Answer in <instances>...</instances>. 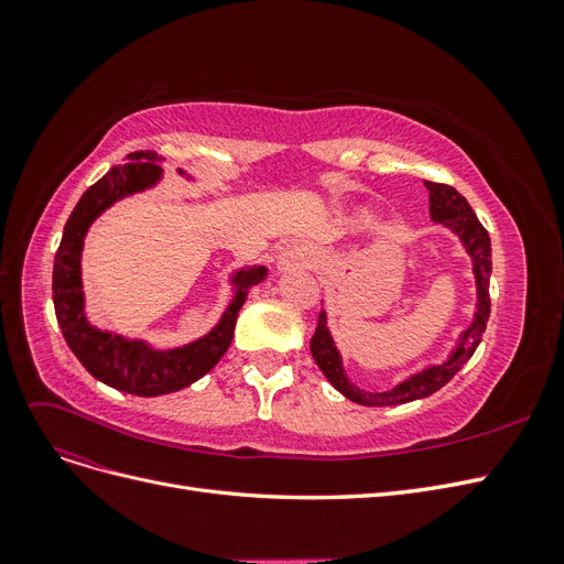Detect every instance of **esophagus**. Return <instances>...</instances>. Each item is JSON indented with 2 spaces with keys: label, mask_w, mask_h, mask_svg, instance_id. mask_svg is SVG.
<instances>
[{
  "label": "esophagus",
  "mask_w": 564,
  "mask_h": 564,
  "mask_svg": "<svg viewBox=\"0 0 564 564\" xmlns=\"http://www.w3.org/2000/svg\"><path fill=\"white\" fill-rule=\"evenodd\" d=\"M311 261V251L301 247V245H292L286 247L280 256H278V265L280 268H292V265H305Z\"/></svg>",
  "instance_id": "obj_1"
}]
</instances>
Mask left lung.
I'll list each match as a JSON object with an SVG mask.
<instances>
[{
  "label": "left lung",
  "mask_w": 564,
  "mask_h": 564,
  "mask_svg": "<svg viewBox=\"0 0 564 564\" xmlns=\"http://www.w3.org/2000/svg\"><path fill=\"white\" fill-rule=\"evenodd\" d=\"M425 187L431 193V218L435 224L445 226L447 230H452L460 245H464L466 253L470 256L473 261V275H475V289H477V303H475V315L468 327L460 332L454 350L449 352V357L445 362L440 365H431L425 367L412 377H406L404 381H400L398 386H392L390 390H381V392H371V390H362L357 388L344 369V360H340V352L334 344L332 332L327 327V313L319 311L317 317V329L311 338V352L313 360L317 362V367L322 369L327 381L346 395L348 400L365 404V406H392V404H404V402H414V400H423L437 392L442 386L449 383L456 371L464 367L475 348L480 346L482 334L487 329V319H489V275H491V242L489 235L482 228L480 220H477L475 212L470 209L468 199L460 195L458 191H454L452 185L445 183H433L425 181Z\"/></svg>",
  "instance_id": "left-lung-1"
}]
</instances>
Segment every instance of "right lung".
Returning a JSON list of instances; mask_svg holds the SVG:
<instances>
[{
	"mask_svg": "<svg viewBox=\"0 0 564 564\" xmlns=\"http://www.w3.org/2000/svg\"><path fill=\"white\" fill-rule=\"evenodd\" d=\"M178 174L185 176L183 169ZM162 178V158L158 152L139 150L127 162L112 166L82 195L63 228V240L54 259V308L65 344L77 355L94 379L131 395L155 398L195 383L212 371L230 348L235 322L247 301L249 289L268 278L265 265L240 268L232 272V301L216 327L191 344L160 350L143 338H129L98 329L87 319L82 286V249L94 220L115 202L143 193ZM191 178V176H187Z\"/></svg>",
	"mask_w": 564,
	"mask_h": 564,
	"instance_id": "add662e5",
	"label": "right lung"
}]
</instances>
